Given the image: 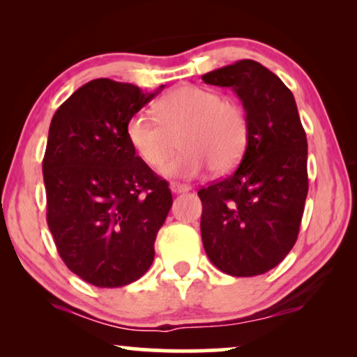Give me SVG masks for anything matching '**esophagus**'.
<instances>
[{
    "instance_id": "1",
    "label": "esophagus",
    "mask_w": 357,
    "mask_h": 357,
    "mask_svg": "<svg viewBox=\"0 0 357 357\" xmlns=\"http://www.w3.org/2000/svg\"><path fill=\"white\" fill-rule=\"evenodd\" d=\"M170 190H172V193H185V192H190V187L188 185H183L178 182H172L170 183Z\"/></svg>"
}]
</instances>
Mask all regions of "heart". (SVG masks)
I'll list each match as a JSON object with an SVG mask.
<instances>
[{"label": "heart", "mask_w": 357, "mask_h": 357, "mask_svg": "<svg viewBox=\"0 0 357 357\" xmlns=\"http://www.w3.org/2000/svg\"><path fill=\"white\" fill-rule=\"evenodd\" d=\"M155 118L136 114L126 123L128 144L141 162L159 169L175 149L180 153L160 170L165 177L195 178L211 170L222 174L237 165L250 138V121L242 105L221 92L182 86L154 104Z\"/></svg>", "instance_id": "1"}]
</instances>
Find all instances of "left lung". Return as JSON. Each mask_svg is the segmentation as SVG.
Masks as SVG:
<instances>
[{"label":"left lung","mask_w":357,"mask_h":357,"mask_svg":"<svg viewBox=\"0 0 357 357\" xmlns=\"http://www.w3.org/2000/svg\"><path fill=\"white\" fill-rule=\"evenodd\" d=\"M202 79L232 87L250 121L238 167L198 192L204 252L231 276L263 275L294 247L309 192L307 138L294 96L253 60L219 68Z\"/></svg>","instance_id":"8db88e82"}]
</instances>
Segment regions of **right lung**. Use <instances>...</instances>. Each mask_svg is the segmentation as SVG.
<instances>
[{"mask_svg":"<svg viewBox=\"0 0 357 357\" xmlns=\"http://www.w3.org/2000/svg\"><path fill=\"white\" fill-rule=\"evenodd\" d=\"M162 89L100 77L73 92L52 119L42 164L47 222L65 265L97 287L126 286L149 270L172 206L167 182L125 135L131 116Z\"/></svg>","mask_w":357,"mask_h":357,"instance_id":"right-lung-1","label":"right lung"}]
</instances>
